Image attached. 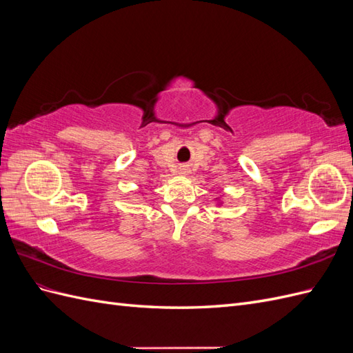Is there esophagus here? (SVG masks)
Listing matches in <instances>:
<instances>
[{
	"instance_id": "34e87169",
	"label": "esophagus",
	"mask_w": 353,
	"mask_h": 353,
	"mask_svg": "<svg viewBox=\"0 0 353 353\" xmlns=\"http://www.w3.org/2000/svg\"><path fill=\"white\" fill-rule=\"evenodd\" d=\"M181 172H185V169H181Z\"/></svg>"
}]
</instances>
